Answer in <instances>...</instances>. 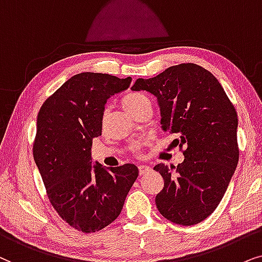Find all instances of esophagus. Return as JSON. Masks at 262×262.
Listing matches in <instances>:
<instances>
[{"label":"esophagus","mask_w":262,"mask_h":262,"mask_svg":"<svg viewBox=\"0 0 262 262\" xmlns=\"http://www.w3.org/2000/svg\"><path fill=\"white\" fill-rule=\"evenodd\" d=\"M151 171V167L148 165H139V173L140 175H145V173H148Z\"/></svg>","instance_id":"34e87169"}]
</instances>
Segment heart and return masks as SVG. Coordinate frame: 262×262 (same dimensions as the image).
<instances>
[{
	"label": "heart",
	"mask_w": 262,
	"mask_h": 262,
	"mask_svg": "<svg viewBox=\"0 0 262 262\" xmlns=\"http://www.w3.org/2000/svg\"><path fill=\"white\" fill-rule=\"evenodd\" d=\"M122 106L124 107L125 111H128L130 115H134L141 110L142 107L147 104H151L149 99L142 93H129L122 98Z\"/></svg>",
	"instance_id": "b5f03b06"
}]
</instances>
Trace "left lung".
<instances>
[{"instance_id":"obj_1","label":"left lung","mask_w":262,"mask_h":262,"mask_svg":"<svg viewBox=\"0 0 262 262\" xmlns=\"http://www.w3.org/2000/svg\"><path fill=\"white\" fill-rule=\"evenodd\" d=\"M133 91L156 96L163 130L177 134L184 160L153 167L164 180L156 205L167 221L195 225L213 213L238 163L237 113L224 89L207 69L194 63L138 79Z\"/></svg>"}]
</instances>
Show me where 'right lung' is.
I'll return each instance as SVG.
<instances>
[{"label":"right lung","instance_id":"obj_1","mask_svg":"<svg viewBox=\"0 0 262 262\" xmlns=\"http://www.w3.org/2000/svg\"><path fill=\"white\" fill-rule=\"evenodd\" d=\"M132 78L80 73L41 105L33 158L58 215L73 229L99 231L120 215L138 179L134 164L105 169L91 162L92 139L102 135L106 100L127 90Z\"/></svg>","mask_w":262,"mask_h":262}]
</instances>
